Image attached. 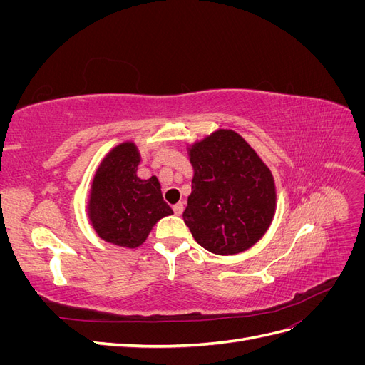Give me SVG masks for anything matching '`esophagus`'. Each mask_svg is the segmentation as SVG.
<instances>
[{"label": "esophagus", "mask_w": 365, "mask_h": 365, "mask_svg": "<svg viewBox=\"0 0 365 365\" xmlns=\"http://www.w3.org/2000/svg\"><path fill=\"white\" fill-rule=\"evenodd\" d=\"M173 212H175V215H176V216L182 215V212H184V204H182V202L175 204V205H173Z\"/></svg>", "instance_id": "esophagus-1"}]
</instances>
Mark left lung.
<instances>
[{"label":"left lung","instance_id":"8db88e82","mask_svg":"<svg viewBox=\"0 0 365 365\" xmlns=\"http://www.w3.org/2000/svg\"><path fill=\"white\" fill-rule=\"evenodd\" d=\"M192 193L182 213L207 251L231 256L267 233L275 213L272 173L235 130L219 129L189 149Z\"/></svg>","mask_w":365,"mask_h":365}]
</instances>
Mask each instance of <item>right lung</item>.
<instances>
[{
  "instance_id": "add662e5",
  "label": "right lung",
  "mask_w": 365,
  "mask_h": 365,
  "mask_svg": "<svg viewBox=\"0 0 365 365\" xmlns=\"http://www.w3.org/2000/svg\"><path fill=\"white\" fill-rule=\"evenodd\" d=\"M140 161L134 143H121L103 158L93 180L88 216L98 237L117 247H140L161 217L173 215L157 176H137Z\"/></svg>"
}]
</instances>
